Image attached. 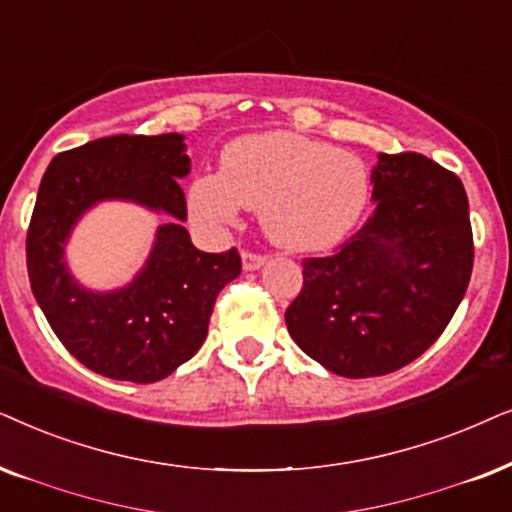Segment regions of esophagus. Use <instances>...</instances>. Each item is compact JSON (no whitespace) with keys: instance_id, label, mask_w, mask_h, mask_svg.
<instances>
[{"instance_id":"obj_1","label":"esophagus","mask_w":512,"mask_h":512,"mask_svg":"<svg viewBox=\"0 0 512 512\" xmlns=\"http://www.w3.org/2000/svg\"><path fill=\"white\" fill-rule=\"evenodd\" d=\"M241 257H243V269H245V271L260 269L262 264L267 262V257L260 255V252H252V250H243Z\"/></svg>"}]
</instances>
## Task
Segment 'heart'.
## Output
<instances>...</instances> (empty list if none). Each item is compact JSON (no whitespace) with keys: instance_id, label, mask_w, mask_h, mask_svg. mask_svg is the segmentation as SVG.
Returning a JSON list of instances; mask_svg holds the SVG:
<instances>
[{"instance_id":"1","label":"heart","mask_w":512,"mask_h":512,"mask_svg":"<svg viewBox=\"0 0 512 512\" xmlns=\"http://www.w3.org/2000/svg\"><path fill=\"white\" fill-rule=\"evenodd\" d=\"M372 175L360 156L290 131L245 135L222 152L220 175L189 185L187 203L210 227L236 222L238 210L262 213V227L288 250L342 243L363 220Z\"/></svg>"}]
</instances>
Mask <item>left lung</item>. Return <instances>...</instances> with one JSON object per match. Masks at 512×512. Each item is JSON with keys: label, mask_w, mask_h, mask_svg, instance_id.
<instances>
[{"label": "left lung", "mask_w": 512, "mask_h": 512, "mask_svg": "<svg viewBox=\"0 0 512 512\" xmlns=\"http://www.w3.org/2000/svg\"><path fill=\"white\" fill-rule=\"evenodd\" d=\"M377 210L330 257L302 260L285 311L299 349L339 377L395 372L438 339L466 295L473 229L466 189L417 152L379 154Z\"/></svg>", "instance_id": "left-lung-1"}]
</instances>
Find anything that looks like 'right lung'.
<instances>
[{
    "instance_id": "1",
    "label": "right lung",
    "mask_w": 512,
    "mask_h": 512,
    "mask_svg": "<svg viewBox=\"0 0 512 512\" xmlns=\"http://www.w3.org/2000/svg\"><path fill=\"white\" fill-rule=\"evenodd\" d=\"M189 166L182 135H112L53 156L42 177L27 227V276L56 337L102 377L152 384L173 374L201 349L217 295L241 274L236 248L196 250L180 222L159 227L128 288L88 292L65 267L67 236L98 201L126 199L187 220L180 180Z\"/></svg>"
}]
</instances>
